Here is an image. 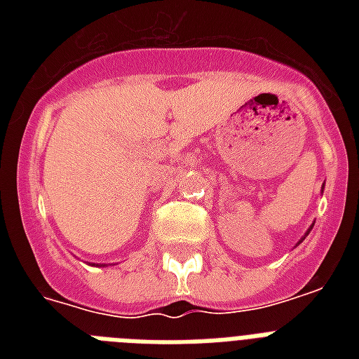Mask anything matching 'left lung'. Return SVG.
<instances>
[{
	"label": "left lung",
	"mask_w": 359,
	"mask_h": 359,
	"mask_svg": "<svg viewBox=\"0 0 359 359\" xmlns=\"http://www.w3.org/2000/svg\"><path fill=\"white\" fill-rule=\"evenodd\" d=\"M323 191H324V184H323ZM311 229H313V225H311V227H309V229H307V233H306V235H304V236H302L300 240H298V244H300V242H304V238H306V236L309 235V231H311ZM298 244H296V245H298Z\"/></svg>",
	"instance_id": "1"
}]
</instances>
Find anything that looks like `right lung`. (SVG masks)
Returning <instances> with one entry per match:
<instances>
[{"label": "right lung", "instance_id": "1", "mask_svg": "<svg viewBox=\"0 0 359 359\" xmlns=\"http://www.w3.org/2000/svg\"><path fill=\"white\" fill-rule=\"evenodd\" d=\"M93 266H95V262H93ZM97 266H109V264H100V262H98V264H97Z\"/></svg>", "mask_w": 359, "mask_h": 359}]
</instances>
